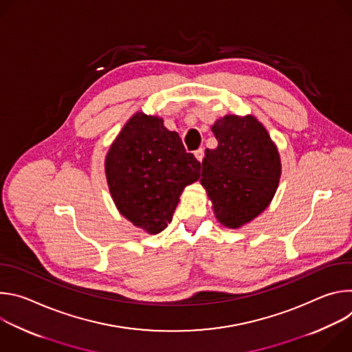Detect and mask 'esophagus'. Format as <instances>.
Here are the masks:
<instances>
[{
    "mask_svg": "<svg viewBox=\"0 0 352 352\" xmlns=\"http://www.w3.org/2000/svg\"><path fill=\"white\" fill-rule=\"evenodd\" d=\"M195 157L199 160V162H202L204 160V157H205V148H197L196 152H195Z\"/></svg>",
    "mask_w": 352,
    "mask_h": 352,
    "instance_id": "esophagus-1",
    "label": "esophagus"
}]
</instances>
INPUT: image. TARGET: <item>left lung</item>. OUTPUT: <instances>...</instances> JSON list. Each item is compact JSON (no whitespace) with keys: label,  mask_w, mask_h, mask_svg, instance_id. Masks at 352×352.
<instances>
[{"label":"left lung","mask_w":352,"mask_h":352,"mask_svg":"<svg viewBox=\"0 0 352 352\" xmlns=\"http://www.w3.org/2000/svg\"><path fill=\"white\" fill-rule=\"evenodd\" d=\"M212 131L219 146L206 148L202 184L217 220L236 228L270 204L281 174L280 156L265 126L252 116H226Z\"/></svg>","instance_id":"left-lung-1"}]
</instances>
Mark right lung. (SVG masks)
<instances>
[{
	"label": "right lung",
	"instance_id": "right-lung-1",
	"mask_svg": "<svg viewBox=\"0 0 352 352\" xmlns=\"http://www.w3.org/2000/svg\"><path fill=\"white\" fill-rule=\"evenodd\" d=\"M106 175L121 214L159 234L171 223L184 188L199 179L200 163L162 118L136 113L109 150Z\"/></svg>",
	"mask_w": 352,
	"mask_h": 352
}]
</instances>
